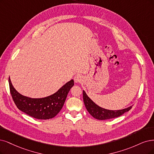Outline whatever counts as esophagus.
Wrapping results in <instances>:
<instances>
[{
  "label": "esophagus",
  "mask_w": 154,
  "mask_h": 154,
  "mask_svg": "<svg viewBox=\"0 0 154 154\" xmlns=\"http://www.w3.org/2000/svg\"><path fill=\"white\" fill-rule=\"evenodd\" d=\"M82 81V77L80 74H77L74 77V81L75 82H81Z\"/></svg>",
  "instance_id": "1"
}]
</instances>
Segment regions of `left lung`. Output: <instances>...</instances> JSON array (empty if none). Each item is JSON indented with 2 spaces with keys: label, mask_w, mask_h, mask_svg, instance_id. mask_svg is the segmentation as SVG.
<instances>
[{
  "label": "left lung",
  "mask_w": 154,
  "mask_h": 154,
  "mask_svg": "<svg viewBox=\"0 0 154 154\" xmlns=\"http://www.w3.org/2000/svg\"><path fill=\"white\" fill-rule=\"evenodd\" d=\"M83 100L88 112L94 118L98 120H106V119L118 117L128 112L132 108V106H131L126 109L119 110H110L103 109L94 103L88 97L84 91H83Z\"/></svg>",
  "instance_id": "1"
}]
</instances>
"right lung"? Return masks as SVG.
<instances>
[{
    "instance_id": "obj_1",
    "label": "right lung",
    "mask_w": 154,
    "mask_h": 154,
    "mask_svg": "<svg viewBox=\"0 0 154 154\" xmlns=\"http://www.w3.org/2000/svg\"><path fill=\"white\" fill-rule=\"evenodd\" d=\"M10 93L18 109L33 118L49 119L54 117L63 106L67 94L74 85L71 80L53 94L42 98H32L19 93L9 78Z\"/></svg>"
}]
</instances>
